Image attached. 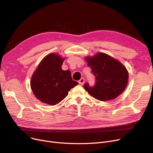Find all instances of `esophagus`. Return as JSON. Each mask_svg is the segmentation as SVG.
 Listing matches in <instances>:
<instances>
[{
  "label": "esophagus",
  "mask_w": 153,
  "mask_h": 153,
  "mask_svg": "<svg viewBox=\"0 0 153 153\" xmlns=\"http://www.w3.org/2000/svg\"><path fill=\"white\" fill-rule=\"evenodd\" d=\"M84 82H85V79L84 78H81L79 81V84L81 85H82L84 84Z\"/></svg>",
  "instance_id": "esophagus-1"
}]
</instances>
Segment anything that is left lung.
<instances>
[{"label": "left lung", "mask_w": 153, "mask_h": 153, "mask_svg": "<svg viewBox=\"0 0 153 153\" xmlns=\"http://www.w3.org/2000/svg\"><path fill=\"white\" fill-rule=\"evenodd\" d=\"M87 66L95 76V85L84 87L91 95L100 101L115 99L121 94L128 84V72L119 61L103 53L85 58Z\"/></svg>", "instance_id": "obj_1"}]
</instances>
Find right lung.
Wrapping results in <instances>:
<instances>
[{
    "mask_svg": "<svg viewBox=\"0 0 153 153\" xmlns=\"http://www.w3.org/2000/svg\"><path fill=\"white\" fill-rule=\"evenodd\" d=\"M64 59L56 53L46 56L32 75L30 86L35 97L44 103L54 105L68 95L78 82L72 79L69 70L63 71Z\"/></svg>",
    "mask_w": 153,
    "mask_h": 153,
    "instance_id": "1",
    "label": "right lung"
}]
</instances>
